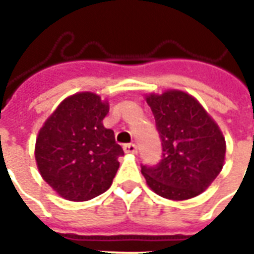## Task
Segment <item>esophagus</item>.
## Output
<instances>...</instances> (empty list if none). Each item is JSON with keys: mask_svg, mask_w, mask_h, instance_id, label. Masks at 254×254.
<instances>
[{"mask_svg": "<svg viewBox=\"0 0 254 254\" xmlns=\"http://www.w3.org/2000/svg\"><path fill=\"white\" fill-rule=\"evenodd\" d=\"M124 151L127 153V154H135L137 153V146L134 143H127V145H124Z\"/></svg>", "mask_w": 254, "mask_h": 254, "instance_id": "esophagus-1", "label": "esophagus"}]
</instances>
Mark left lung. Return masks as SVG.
<instances>
[{
	"mask_svg": "<svg viewBox=\"0 0 254 254\" xmlns=\"http://www.w3.org/2000/svg\"><path fill=\"white\" fill-rule=\"evenodd\" d=\"M162 141V159L141 167L147 186L170 200H187L208 189L224 166L225 138L193 96L179 89L145 96Z\"/></svg>",
	"mask_w": 254,
	"mask_h": 254,
	"instance_id": "left-lung-1",
	"label": "left lung"
}]
</instances>
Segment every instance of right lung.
Here are the masks:
<instances>
[{
  "label": "right lung",
  "mask_w": 254,
  "mask_h": 254,
  "mask_svg": "<svg viewBox=\"0 0 254 254\" xmlns=\"http://www.w3.org/2000/svg\"><path fill=\"white\" fill-rule=\"evenodd\" d=\"M109 105L93 92L65 97L45 121L35 161L45 182L71 201H85L111 187L124 155L115 133L103 125Z\"/></svg>",
  "instance_id": "right-lung-1"
}]
</instances>
